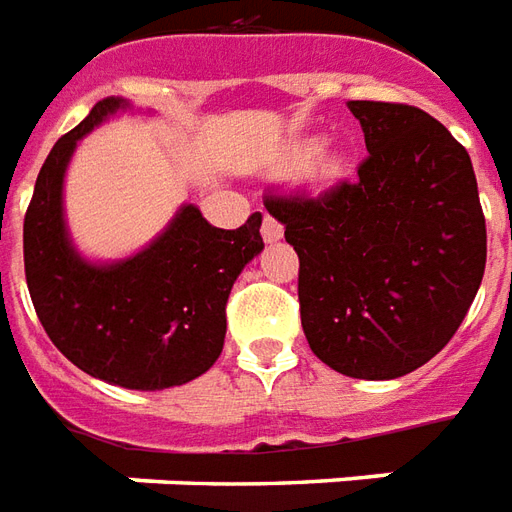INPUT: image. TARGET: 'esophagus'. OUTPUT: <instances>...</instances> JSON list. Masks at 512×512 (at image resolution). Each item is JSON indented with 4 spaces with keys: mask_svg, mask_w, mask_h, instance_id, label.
Wrapping results in <instances>:
<instances>
[{
    "mask_svg": "<svg viewBox=\"0 0 512 512\" xmlns=\"http://www.w3.org/2000/svg\"><path fill=\"white\" fill-rule=\"evenodd\" d=\"M262 237H264V242H278V239L284 237V226H281V223H278L273 215H264Z\"/></svg>",
    "mask_w": 512,
    "mask_h": 512,
    "instance_id": "esophagus-1",
    "label": "esophagus"
}]
</instances>
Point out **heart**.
<instances>
[{
  "mask_svg": "<svg viewBox=\"0 0 512 512\" xmlns=\"http://www.w3.org/2000/svg\"><path fill=\"white\" fill-rule=\"evenodd\" d=\"M322 151V143L320 140H311V143H306V146L300 148V159H311L314 154H320ZM344 173H347V165H344L342 157H325L320 162V170H317V176H320L325 184H333V181L344 179Z\"/></svg>",
  "mask_w": 512,
  "mask_h": 512,
  "instance_id": "b5f03b06",
  "label": "heart"
}]
</instances>
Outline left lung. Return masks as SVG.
Instances as JSON below:
<instances>
[{
    "instance_id": "8db88e82",
    "label": "left lung",
    "mask_w": 512,
    "mask_h": 512,
    "mask_svg": "<svg viewBox=\"0 0 512 512\" xmlns=\"http://www.w3.org/2000/svg\"><path fill=\"white\" fill-rule=\"evenodd\" d=\"M369 157L320 195H267L297 250L308 347L347 378L391 380L455 336L485 273V217L466 148L419 107L347 104Z\"/></svg>"
}]
</instances>
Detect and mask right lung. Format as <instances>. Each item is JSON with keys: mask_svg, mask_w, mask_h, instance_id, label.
<instances>
[{"mask_svg": "<svg viewBox=\"0 0 512 512\" xmlns=\"http://www.w3.org/2000/svg\"><path fill=\"white\" fill-rule=\"evenodd\" d=\"M123 99L99 101L54 143L24 217V273L54 347L112 386L159 391L204 375L223 353L226 303L237 275L264 248L262 215L226 231L184 204L148 248L112 264L76 253L63 215L65 168L76 143Z\"/></svg>", "mask_w": 512, "mask_h": 512, "instance_id": "1", "label": "right lung"}]
</instances>
